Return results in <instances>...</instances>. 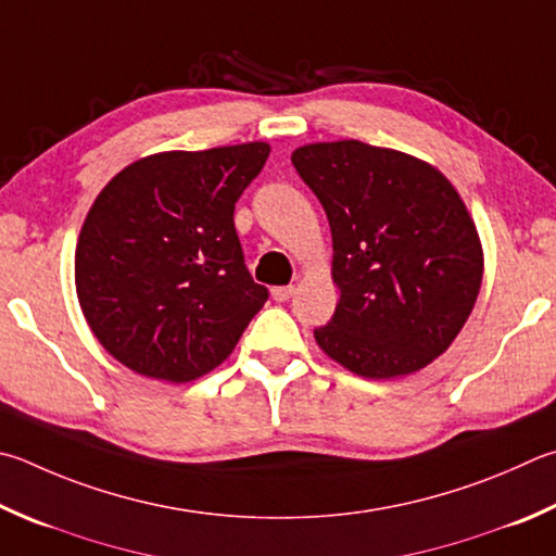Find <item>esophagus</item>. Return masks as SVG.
<instances>
[{
    "label": "esophagus",
    "mask_w": 556,
    "mask_h": 556,
    "mask_svg": "<svg viewBox=\"0 0 556 556\" xmlns=\"http://www.w3.org/2000/svg\"><path fill=\"white\" fill-rule=\"evenodd\" d=\"M291 296H294V287H275V289H271V299H275V301H279V304H281V301H289Z\"/></svg>",
    "instance_id": "1"
}]
</instances>
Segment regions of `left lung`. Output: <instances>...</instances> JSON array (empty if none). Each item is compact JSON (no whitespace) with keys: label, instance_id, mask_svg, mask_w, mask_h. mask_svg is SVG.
Segmentation results:
<instances>
[{"label":"left lung","instance_id":"1","mask_svg":"<svg viewBox=\"0 0 556 556\" xmlns=\"http://www.w3.org/2000/svg\"><path fill=\"white\" fill-rule=\"evenodd\" d=\"M326 208L340 301L318 348L357 377L396 379L445 352L477 304L481 240L459 191L426 160L362 140L291 153Z\"/></svg>","mask_w":556,"mask_h":556}]
</instances>
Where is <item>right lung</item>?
<instances>
[{"label":"right lung","mask_w":556,"mask_h":556,"mask_svg":"<svg viewBox=\"0 0 556 556\" xmlns=\"http://www.w3.org/2000/svg\"><path fill=\"white\" fill-rule=\"evenodd\" d=\"M269 143L140 157L99 191L75 250L79 308L121 365L185 383L236 350L267 289L245 267L233 211Z\"/></svg>","instance_id":"right-lung-1"}]
</instances>
